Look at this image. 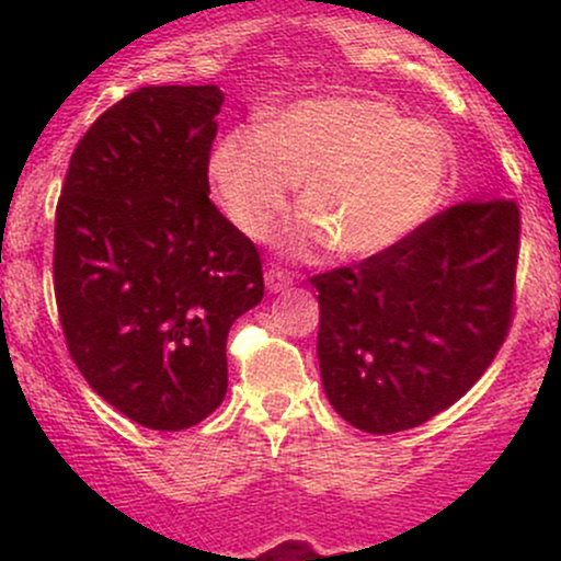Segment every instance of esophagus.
Instances as JSON below:
<instances>
[{"label":"esophagus","instance_id":"34e87169","mask_svg":"<svg viewBox=\"0 0 561 561\" xmlns=\"http://www.w3.org/2000/svg\"><path fill=\"white\" fill-rule=\"evenodd\" d=\"M289 285H293V276H289V272H285V268L279 266L266 268V287L272 289V293H282V289H287Z\"/></svg>","mask_w":561,"mask_h":561}]
</instances>
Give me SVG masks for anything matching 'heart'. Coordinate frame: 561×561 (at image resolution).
<instances>
[{"label":"heart","instance_id":"heart-1","mask_svg":"<svg viewBox=\"0 0 561 561\" xmlns=\"http://www.w3.org/2000/svg\"><path fill=\"white\" fill-rule=\"evenodd\" d=\"M450 176V145L435 126L405 121L364 96L302 100L263 126H234L210 156V182L234 227L263 237L302 179L306 214L282 244L308 253L332 244L343 259H371L435 214Z\"/></svg>","mask_w":561,"mask_h":561}]
</instances>
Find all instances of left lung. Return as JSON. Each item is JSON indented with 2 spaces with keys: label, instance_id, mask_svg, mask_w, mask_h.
I'll return each instance as SVG.
<instances>
[{
  "label": "left lung",
  "instance_id": "left-lung-1",
  "mask_svg": "<svg viewBox=\"0 0 561 561\" xmlns=\"http://www.w3.org/2000/svg\"><path fill=\"white\" fill-rule=\"evenodd\" d=\"M517 259L519 208L485 199L440 210L385 253L311 276L334 411L390 435L459 401L512 327Z\"/></svg>",
  "mask_w": 561,
  "mask_h": 561
}]
</instances>
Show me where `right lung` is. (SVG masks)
I'll list each match as a JSON object with an SVG mask.
<instances>
[{"instance_id": "obj_1", "label": "right lung", "mask_w": 561, "mask_h": 561, "mask_svg": "<svg viewBox=\"0 0 561 561\" xmlns=\"http://www.w3.org/2000/svg\"><path fill=\"white\" fill-rule=\"evenodd\" d=\"M224 92L141 87L76 145L55 214V300L96 396L186 430L227 396L231 324L263 298L261 253L210 203Z\"/></svg>"}]
</instances>
